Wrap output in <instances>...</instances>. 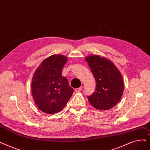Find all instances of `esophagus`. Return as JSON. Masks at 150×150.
<instances>
[{
    "label": "esophagus",
    "mask_w": 150,
    "mask_h": 150,
    "mask_svg": "<svg viewBox=\"0 0 150 150\" xmlns=\"http://www.w3.org/2000/svg\"><path fill=\"white\" fill-rule=\"evenodd\" d=\"M82 89H83V86H80L79 88H76L75 89V91L76 93H78V92H80V91H81L82 90Z\"/></svg>",
    "instance_id": "34e87169"
}]
</instances>
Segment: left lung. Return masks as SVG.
<instances>
[{
	"label": "left lung",
	"mask_w": 150,
	"mask_h": 150,
	"mask_svg": "<svg viewBox=\"0 0 150 150\" xmlns=\"http://www.w3.org/2000/svg\"><path fill=\"white\" fill-rule=\"evenodd\" d=\"M96 81V88L88 100L95 108L107 110L118 103L124 91L120 71L107 58L98 55L86 57Z\"/></svg>",
	"instance_id": "obj_1"
}]
</instances>
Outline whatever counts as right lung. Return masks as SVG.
Returning <instances> with one entry per match:
<instances>
[{"mask_svg": "<svg viewBox=\"0 0 150 150\" xmlns=\"http://www.w3.org/2000/svg\"><path fill=\"white\" fill-rule=\"evenodd\" d=\"M67 61L62 55L45 59L35 70L32 81V93L39 110L48 114L60 112L72 96L71 88L62 69Z\"/></svg>", "mask_w": 150, "mask_h": 150, "instance_id": "1", "label": "right lung"}]
</instances>
